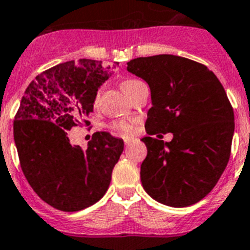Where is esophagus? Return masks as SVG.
Returning <instances> with one entry per match:
<instances>
[{
    "label": "esophagus",
    "instance_id": "esophagus-1",
    "mask_svg": "<svg viewBox=\"0 0 250 250\" xmlns=\"http://www.w3.org/2000/svg\"><path fill=\"white\" fill-rule=\"evenodd\" d=\"M133 140H134V138L125 137V138H124V143H125V146H130V143H131Z\"/></svg>",
    "mask_w": 250,
    "mask_h": 250
}]
</instances>
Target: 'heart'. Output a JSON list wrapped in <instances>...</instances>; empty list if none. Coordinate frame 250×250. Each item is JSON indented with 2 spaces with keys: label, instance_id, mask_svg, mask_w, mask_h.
I'll return each mask as SVG.
<instances>
[{
  "label": "heart",
  "instance_id": "b5f03b06",
  "mask_svg": "<svg viewBox=\"0 0 250 250\" xmlns=\"http://www.w3.org/2000/svg\"><path fill=\"white\" fill-rule=\"evenodd\" d=\"M143 82L139 79H135V78H129V79H125L121 83V88L124 89V92L126 93L127 96H130L134 90L137 89L138 86L143 85ZM101 92H102V88L97 90L96 97H94V101L98 102L101 96ZM135 125H137V120L134 119H120V120H115L110 124V127L112 130H116V131H120L123 134H131L135 129Z\"/></svg>",
  "mask_w": 250,
  "mask_h": 250
}]
</instances>
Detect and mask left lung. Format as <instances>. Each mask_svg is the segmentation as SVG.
<instances>
[{
  "label": "left lung",
  "instance_id": "obj_1",
  "mask_svg": "<svg viewBox=\"0 0 250 250\" xmlns=\"http://www.w3.org/2000/svg\"><path fill=\"white\" fill-rule=\"evenodd\" d=\"M127 71L147 82L153 104L149 137L142 139L148 150L140 166L144 190L170 207L197 203L217 184L231 153L234 110L224 86L207 66L180 56L138 57ZM160 132L174 138L165 144Z\"/></svg>",
  "mask_w": 250,
  "mask_h": 250
}]
</instances>
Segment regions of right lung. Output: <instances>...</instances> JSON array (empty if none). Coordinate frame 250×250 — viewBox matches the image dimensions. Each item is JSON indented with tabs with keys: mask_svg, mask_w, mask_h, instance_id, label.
Returning a JSON list of instances; mask_svg holds the SVG:
<instances>
[{
	"mask_svg": "<svg viewBox=\"0 0 250 250\" xmlns=\"http://www.w3.org/2000/svg\"><path fill=\"white\" fill-rule=\"evenodd\" d=\"M102 61L59 63L36 76L14 120L22 174L38 197L63 212L89 207L104 195L124 140L97 131L86 149L71 146L67 131L89 125L96 93L110 78Z\"/></svg>",
	"mask_w": 250,
	"mask_h": 250,
	"instance_id": "right-lung-1",
	"label": "right lung"
}]
</instances>
